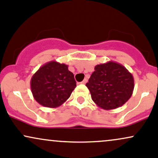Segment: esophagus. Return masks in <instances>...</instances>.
Instances as JSON below:
<instances>
[{
  "label": "esophagus",
  "instance_id": "34e87169",
  "mask_svg": "<svg viewBox=\"0 0 158 158\" xmlns=\"http://www.w3.org/2000/svg\"><path fill=\"white\" fill-rule=\"evenodd\" d=\"M87 81H88V79H84V80L81 81V84H86Z\"/></svg>",
  "mask_w": 158,
  "mask_h": 158
}]
</instances>
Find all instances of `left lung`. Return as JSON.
I'll return each mask as SVG.
<instances>
[{
  "mask_svg": "<svg viewBox=\"0 0 158 158\" xmlns=\"http://www.w3.org/2000/svg\"><path fill=\"white\" fill-rule=\"evenodd\" d=\"M86 86L97 106L112 110L124 105L133 93L132 74L122 64L110 61L97 64Z\"/></svg>",
  "mask_w": 158,
  "mask_h": 158,
  "instance_id": "8db88e82",
  "label": "left lung"
}]
</instances>
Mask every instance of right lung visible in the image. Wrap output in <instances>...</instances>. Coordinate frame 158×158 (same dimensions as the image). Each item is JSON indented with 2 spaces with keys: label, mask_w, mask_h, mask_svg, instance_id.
<instances>
[{
  "label": "right lung",
  "mask_w": 158,
  "mask_h": 158,
  "mask_svg": "<svg viewBox=\"0 0 158 158\" xmlns=\"http://www.w3.org/2000/svg\"><path fill=\"white\" fill-rule=\"evenodd\" d=\"M30 87L36 102L48 108H56L70 97L77 82L68 65L52 61L34 73Z\"/></svg>",
  "instance_id": "right-lung-1"
}]
</instances>
